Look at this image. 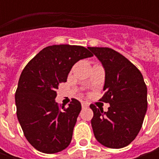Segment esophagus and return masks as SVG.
<instances>
[{
    "mask_svg": "<svg viewBox=\"0 0 159 159\" xmlns=\"http://www.w3.org/2000/svg\"><path fill=\"white\" fill-rule=\"evenodd\" d=\"M81 105H82V108H86V107H89V104L88 102H82Z\"/></svg>",
    "mask_w": 159,
    "mask_h": 159,
    "instance_id": "34e87169",
    "label": "esophagus"
}]
</instances>
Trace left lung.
<instances>
[{
  "label": "left lung",
  "instance_id": "left-lung-1",
  "mask_svg": "<svg viewBox=\"0 0 159 159\" xmlns=\"http://www.w3.org/2000/svg\"><path fill=\"white\" fill-rule=\"evenodd\" d=\"M105 71L101 101L109 102L107 111L90 105L91 125L102 145L120 149L137 136L147 111V87L141 71L119 52L109 48L89 47Z\"/></svg>",
  "mask_w": 159,
  "mask_h": 159
}]
</instances>
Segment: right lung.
Masks as SVG:
<instances>
[{
	"instance_id": "1",
	"label": "right lung",
	"mask_w": 159,
	"mask_h": 159,
	"mask_svg": "<svg viewBox=\"0 0 159 159\" xmlns=\"http://www.w3.org/2000/svg\"><path fill=\"white\" fill-rule=\"evenodd\" d=\"M92 57L84 47L53 45L38 53L22 71L15 95L16 116L25 136L37 150L52 154L70 143L81 104L72 99L67 108L59 107L57 89L66 82L74 64Z\"/></svg>"
}]
</instances>
